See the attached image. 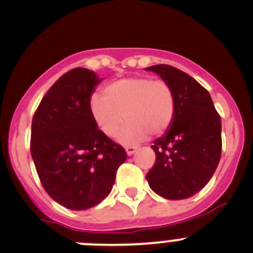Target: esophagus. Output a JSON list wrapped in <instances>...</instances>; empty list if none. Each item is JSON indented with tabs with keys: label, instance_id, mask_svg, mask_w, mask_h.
I'll use <instances>...</instances> for the list:
<instances>
[{
	"label": "esophagus",
	"instance_id": "34e87169",
	"mask_svg": "<svg viewBox=\"0 0 253 253\" xmlns=\"http://www.w3.org/2000/svg\"><path fill=\"white\" fill-rule=\"evenodd\" d=\"M137 151V147H134V146H129V147H126V153L127 156H132L134 152Z\"/></svg>",
	"mask_w": 253,
	"mask_h": 253
}]
</instances>
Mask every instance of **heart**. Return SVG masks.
I'll return each instance as SVG.
<instances>
[{
    "label": "heart",
    "instance_id": "heart-1",
    "mask_svg": "<svg viewBox=\"0 0 253 253\" xmlns=\"http://www.w3.org/2000/svg\"><path fill=\"white\" fill-rule=\"evenodd\" d=\"M89 113L94 125L107 137L119 133L120 143L134 145L148 133L164 134L176 116V97L167 82L153 81L148 76H131L105 87L103 96L93 94Z\"/></svg>",
    "mask_w": 253,
    "mask_h": 253
}]
</instances>
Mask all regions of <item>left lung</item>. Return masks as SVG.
Listing matches in <instances>:
<instances>
[{
    "label": "left lung",
    "instance_id": "obj_1",
    "mask_svg": "<svg viewBox=\"0 0 253 253\" xmlns=\"http://www.w3.org/2000/svg\"><path fill=\"white\" fill-rule=\"evenodd\" d=\"M171 86L176 97L173 124L151 146L156 164L146 178L151 190L167 200L196 195L213 176L222 151L221 117L206 88L169 65L145 68Z\"/></svg>",
    "mask_w": 253,
    "mask_h": 253
}]
</instances>
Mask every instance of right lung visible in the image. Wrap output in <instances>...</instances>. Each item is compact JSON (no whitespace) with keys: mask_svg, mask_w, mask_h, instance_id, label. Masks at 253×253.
<instances>
[{"mask_svg":"<svg viewBox=\"0 0 253 253\" xmlns=\"http://www.w3.org/2000/svg\"><path fill=\"white\" fill-rule=\"evenodd\" d=\"M102 80L87 68L65 73L32 120L31 156L42 186L52 200L76 211L97 206L110 195L127 157L89 113V100Z\"/></svg>","mask_w":253,"mask_h":253,"instance_id":"1","label":"right lung"}]
</instances>
